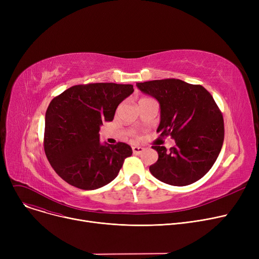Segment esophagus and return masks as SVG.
Wrapping results in <instances>:
<instances>
[{
    "label": "esophagus",
    "mask_w": 259,
    "mask_h": 259,
    "mask_svg": "<svg viewBox=\"0 0 259 259\" xmlns=\"http://www.w3.org/2000/svg\"><path fill=\"white\" fill-rule=\"evenodd\" d=\"M132 151H133L134 154H141L144 151V148L141 147V146H133Z\"/></svg>",
    "instance_id": "1"
}]
</instances>
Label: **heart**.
Returning a JSON list of instances; mask_svg holds the SVG:
<instances>
[{"label": "heart", "mask_w": 259, "mask_h": 259, "mask_svg": "<svg viewBox=\"0 0 259 259\" xmlns=\"http://www.w3.org/2000/svg\"><path fill=\"white\" fill-rule=\"evenodd\" d=\"M142 100H145V99H142Z\"/></svg>", "instance_id": "heart-1"}]
</instances>
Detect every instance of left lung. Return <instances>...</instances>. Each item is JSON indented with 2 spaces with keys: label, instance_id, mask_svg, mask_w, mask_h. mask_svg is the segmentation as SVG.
Returning a JSON list of instances; mask_svg holds the SVG:
<instances>
[{
  "label": "left lung",
  "instance_id": "8db88e82",
  "mask_svg": "<svg viewBox=\"0 0 259 259\" xmlns=\"http://www.w3.org/2000/svg\"><path fill=\"white\" fill-rule=\"evenodd\" d=\"M138 88L160 106V137H171L175 146H152L158 159L149 170L158 181L172 186L191 185L212 168L222 150L224 117L210 92L200 85L178 78L138 83Z\"/></svg>",
  "mask_w": 259,
  "mask_h": 259
}]
</instances>
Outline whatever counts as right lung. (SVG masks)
Wrapping results in <instances>:
<instances>
[{"mask_svg": "<svg viewBox=\"0 0 259 259\" xmlns=\"http://www.w3.org/2000/svg\"><path fill=\"white\" fill-rule=\"evenodd\" d=\"M133 91L132 85L91 83L68 88L50 102L44 150L53 170L66 183L94 190L116 178L132 149L120 142L102 145L99 132Z\"/></svg>", "mask_w": 259, "mask_h": 259, "instance_id": "1", "label": "right lung"}]
</instances>
